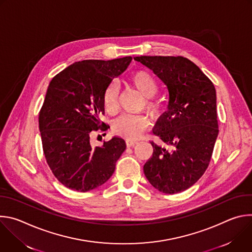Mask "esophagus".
<instances>
[{
  "label": "esophagus",
  "mask_w": 252,
  "mask_h": 252,
  "mask_svg": "<svg viewBox=\"0 0 252 252\" xmlns=\"http://www.w3.org/2000/svg\"><path fill=\"white\" fill-rule=\"evenodd\" d=\"M126 142V146H127V147H133V146H135L136 143H137V140H130V139H127Z\"/></svg>",
  "instance_id": "obj_1"
}]
</instances>
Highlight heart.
I'll use <instances>...</instances> for the list:
<instances>
[{"instance_id":"obj_1","label":"heart","mask_w":252,"mask_h":252,"mask_svg":"<svg viewBox=\"0 0 252 252\" xmlns=\"http://www.w3.org/2000/svg\"><path fill=\"white\" fill-rule=\"evenodd\" d=\"M133 88L145 97V107L148 112L154 114L158 111L157 103L151 99L158 92V85L155 77L148 70H137L129 77ZM119 87L112 83L103 94V106L109 114H115L118 110ZM148 126V120L141 115H123L113 123V131L126 139H136Z\"/></svg>"}]
</instances>
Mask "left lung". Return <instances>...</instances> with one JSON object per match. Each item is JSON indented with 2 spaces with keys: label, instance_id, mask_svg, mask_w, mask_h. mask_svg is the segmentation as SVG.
I'll use <instances>...</instances> for the list:
<instances>
[{
  "label": "left lung",
  "instance_id": "8db88e82",
  "mask_svg": "<svg viewBox=\"0 0 252 252\" xmlns=\"http://www.w3.org/2000/svg\"><path fill=\"white\" fill-rule=\"evenodd\" d=\"M147 65L166 85L167 111L154 128L166 150L151 141L153 157L143 165L151 185L173 194L192 187L206 170L219 134L217 92L201 69L187 58L141 56Z\"/></svg>",
  "mask_w": 252,
  "mask_h": 252
}]
</instances>
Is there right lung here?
Returning a JSON list of instances; mask_svg holds the SVG:
<instances>
[{
	"label": "right lung",
	"mask_w": 252,
	"mask_h": 252,
	"mask_svg": "<svg viewBox=\"0 0 252 252\" xmlns=\"http://www.w3.org/2000/svg\"><path fill=\"white\" fill-rule=\"evenodd\" d=\"M131 60L77 62L48 87L39 115L43 151L55 177L69 189L86 192L103 185L126 148L120 136L93 147L91 136L110 127L99 120L104 114L103 94Z\"/></svg>",
	"instance_id": "add662e5"
}]
</instances>
